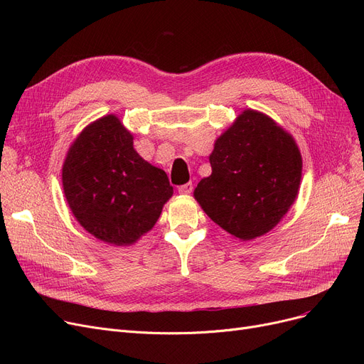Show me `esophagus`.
I'll return each instance as SVG.
<instances>
[{
  "mask_svg": "<svg viewBox=\"0 0 364 364\" xmlns=\"http://www.w3.org/2000/svg\"><path fill=\"white\" fill-rule=\"evenodd\" d=\"M192 192H193V183L192 181H188V183L178 187V193H181V195H190Z\"/></svg>",
  "mask_w": 364,
  "mask_h": 364,
  "instance_id": "esophagus-1",
  "label": "esophagus"
}]
</instances>
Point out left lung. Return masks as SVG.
<instances>
[{"instance_id": "1", "label": "left lung", "mask_w": 364, "mask_h": 364, "mask_svg": "<svg viewBox=\"0 0 364 364\" xmlns=\"http://www.w3.org/2000/svg\"><path fill=\"white\" fill-rule=\"evenodd\" d=\"M213 172L195 198L225 232L251 240L288 213L301 183L302 159L294 139L272 118L245 110L215 141Z\"/></svg>"}]
</instances>
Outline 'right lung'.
Masks as SVG:
<instances>
[{
    "label": "right lung",
    "instance_id": "1",
    "mask_svg": "<svg viewBox=\"0 0 364 364\" xmlns=\"http://www.w3.org/2000/svg\"><path fill=\"white\" fill-rule=\"evenodd\" d=\"M62 181L75 218L92 236L117 246L149 232L172 196L165 171L134 150L129 131L113 114L88 125L73 141Z\"/></svg>",
    "mask_w": 364,
    "mask_h": 364
}]
</instances>
